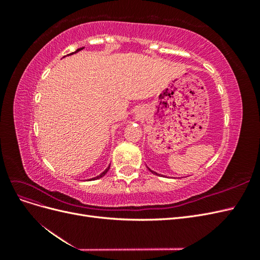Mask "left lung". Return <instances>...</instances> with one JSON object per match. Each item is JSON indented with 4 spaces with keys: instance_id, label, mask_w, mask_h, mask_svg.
Returning a JSON list of instances; mask_svg holds the SVG:
<instances>
[{
    "instance_id": "8db88e82",
    "label": "left lung",
    "mask_w": 260,
    "mask_h": 260,
    "mask_svg": "<svg viewBox=\"0 0 260 260\" xmlns=\"http://www.w3.org/2000/svg\"><path fill=\"white\" fill-rule=\"evenodd\" d=\"M147 169H148V170H149V171H151V172H152V174H153V175H158V176H160V175H159V174H157V172H155V171H153V170H151V169H149V168H148V167H147Z\"/></svg>"
}]
</instances>
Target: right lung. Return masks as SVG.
Listing matches in <instances>:
<instances>
[{"label":"right lung","instance_id":"add662e5","mask_svg":"<svg viewBox=\"0 0 260 260\" xmlns=\"http://www.w3.org/2000/svg\"><path fill=\"white\" fill-rule=\"evenodd\" d=\"M84 48H80V49H78V50H76L75 52H73V53H70V54H68L67 55V56H69V55H73V54H76V53H78V52H79V51H81V50H83ZM65 57V56H64ZM109 167H111V165H109V166L103 171V172H102V174L101 175H99V176H96V177H94V178H92V179H89L88 181H93V180H98V179H100V178H102V177H104L106 174H107V171L109 170ZM86 181V180H85Z\"/></svg>","mask_w":260,"mask_h":260}]
</instances>
